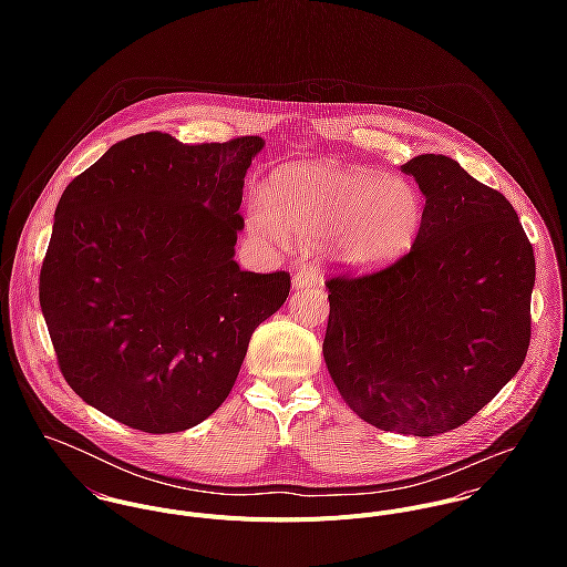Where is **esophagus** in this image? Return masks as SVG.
<instances>
[{"label":"esophagus","instance_id":"34e87169","mask_svg":"<svg viewBox=\"0 0 567 567\" xmlns=\"http://www.w3.org/2000/svg\"><path fill=\"white\" fill-rule=\"evenodd\" d=\"M315 281H319V270L312 268V266H299L295 277H292V284L295 288H303V286H312Z\"/></svg>","mask_w":567,"mask_h":567}]
</instances>
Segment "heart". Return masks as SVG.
<instances>
[{
  "label": "heart",
  "instance_id": "heart-1",
  "mask_svg": "<svg viewBox=\"0 0 567 567\" xmlns=\"http://www.w3.org/2000/svg\"><path fill=\"white\" fill-rule=\"evenodd\" d=\"M423 218L419 192L395 176L338 163H297L277 169L248 223L275 244L324 238L327 255L355 270L398 259Z\"/></svg>",
  "mask_w": 567,
  "mask_h": 567
}]
</instances>
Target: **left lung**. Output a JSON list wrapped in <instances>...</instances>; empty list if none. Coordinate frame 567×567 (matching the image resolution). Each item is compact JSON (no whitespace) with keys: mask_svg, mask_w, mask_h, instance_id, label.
Masks as SVG:
<instances>
[{"mask_svg":"<svg viewBox=\"0 0 567 567\" xmlns=\"http://www.w3.org/2000/svg\"><path fill=\"white\" fill-rule=\"evenodd\" d=\"M425 196L400 259L327 277L323 355L367 423L434 436L467 423L530 344L535 252L513 205L445 155L404 163Z\"/></svg>","mask_w":567,"mask_h":567,"instance_id":"1","label":"left lung"}]
</instances>
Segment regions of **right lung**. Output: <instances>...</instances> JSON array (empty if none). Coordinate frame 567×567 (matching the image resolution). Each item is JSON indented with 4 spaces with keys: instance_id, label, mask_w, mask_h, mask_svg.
I'll list each match as a JSON object with an SVG mask.
<instances>
[{
    "instance_id": "right-lung-1",
    "label": "right lung",
    "mask_w": 567,
    "mask_h": 567,
    "mask_svg": "<svg viewBox=\"0 0 567 567\" xmlns=\"http://www.w3.org/2000/svg\"><path fill=\"white\" fill-rule=\"evenodd\" d=\"M257 135L183 144L162 131L113 144L63 192L39 301L65 382L142 432L187 430L231 393L250 333L286 270L234 259Z\"/></svg>"
}]
</instances>
